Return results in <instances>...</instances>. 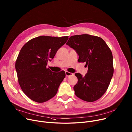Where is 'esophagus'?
Returning a JSON list of instances; mask_svg holds the SVG:
<instances>
[{"mask_svg":"<svg viewBox=\"0 0 132 132\" xmlns=\"http://www.w3.org/2000/svg\"><path fill=\"white\" fill-rule=\"evenodd\" d=\"M65 73H66V76H67V77H68V76H72V75H73V73L68 72L67 71H65Z\"/></svg>","mask_w":132,"mask_h":132,"instance_id":"1","label":"esophagus"}]
</instances>
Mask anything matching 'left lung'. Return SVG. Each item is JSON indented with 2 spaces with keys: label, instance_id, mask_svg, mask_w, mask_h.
Segmentation results:
<instances>
[{
  "label": "left lung",
  "instance_id": "1",
  "mask_svg": "<svg viewBox=\"0 0 132 132\" xmlns=\"http://www.w3.org/2000/svg\"><path fill=\"white\" fill-rule=\"evenodd\" d=\"M79 55V62H86L88 72L84 77L75 74L78 82L73 87L77 97L87 102L100 99L106 92L113 75L111 50L100 37L89 34L73 35L66 43Z\"/></svg>",
  "mask_w": 132,
  "mask_h": 132
}]
</instances>
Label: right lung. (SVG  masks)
Segmentation results:
<instances>
[{"instance_id":"obj_1","label":"right lung","mask_w":132,"mask_h":132,"mask_svg":"<svg viewBox=\"0 0 132 132\" xmlns=\"http://www.w3.org/2000/svg\"><path fill=\"white\" fill-rule=\"evenodd\" d=\"M68 39L67 36H40L29 41L21 49L15 65L18 82L32 100L44 102L57 93L65 72H52L46 65Z\"/></svg>"}]
</instances>
